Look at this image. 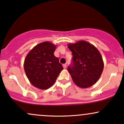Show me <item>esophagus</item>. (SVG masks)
Returning <instances> with one entry per match:
<instances>
[{"instance_id":"obj_1","label":"esophagus","mask_w":124,"mask_h":124,"mask_svg":"<svg viewBox=\"0 0 124 124\" xmlns=\"http://www.w3.org/2000/svg\"><path fill=\"white\" fill-rule=\"evenodd\" d=\"M63 67L64 69H65V68H66V64H63Z\"/></svg>"}]
</instances>
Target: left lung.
I'll use <instances>...</instances> for the list:
<instances>
[{"mask_svg": "<svg viewBox=\"0 0 124 124\" xmlns=\"http://www.w3.org/2000/svg\"><path fill=\"white\" fill-rule=\"evenodd\" d=\"M72 54L68 72L78 86L87 88L95 84L103 72L104 63L98 49L89 42L80 41L68 45Z\"/></svg>", "mask_w": 124, "mask_h": 124, "instance_id": "obj_1", "label": "left lung"}]
</instances>
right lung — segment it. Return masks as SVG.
<instances>
[{"label":"right lung","instance_id":"right-lung-1","mask_svg":"<svg viewBox=\"0 0 124 124\" xmlns=\"http://www.w3.org/2000/svg\"><path fill=\"white\" fill-rule=\"evenodd\" d=\"M56 46L49 42L36 45L27 55L24 68L34 86L47 89L55 83L63 69L59 59L54 55Z\"/></svg>","mask_w":124,"mask_h":124}]
</instances>
